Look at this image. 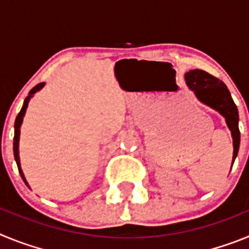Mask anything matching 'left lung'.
Listing matches in <instances>:
<instances>
[{
    "label": "left lung",
    "mask_w": 249,
    "mask_h": 249,
    "mask_svg": "<svg viewBox=\"0 0 249 249\" xmlns=\"http://www.w3.org/2000/svg\"><path fill=\"white\" fill-rule=\"evenodd\" d=\"M184 78H186L187 86L195 92L196 97L204 105L218 111L226 120L233 138V162L238 155L241 133L238 128V109L233 102L227 86L217 77L207 73L202 70H192L187 72Z\"/></svg>",
    "instance_id": "left-lung-1"
}]
</instances>
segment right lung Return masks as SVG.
<instances>
[{
	"instance_id": "right-lung-1",
	"label": "right lung",
	"mask_w": 249,
	"mask_h": 249,
	"mask_svg": "<svg viewBox=\"0 0 249 249\" xmlns=\"http://www.w3.org/2000/svg\"><path fill=\"white\" fill-rule=\"evenodd\" d=\"M43 86H45V82L42 83H38L37 86H35L34 89H31L30 92H28V96L26 97L25 102H23V106H22L21 111H19L18 116L16 117V121H15V137H13V155H15V160H16V163H17V167H18V172L19 175H21L22 179H23V182H25L26 184L28 186L27 181H26L25 178V175H23V172H22V168H21V163H19V155H18V142H19V128H21V124H22V121H23V117H25V113H26V109H27V106H28V102H30L31 97L34 96L35 93H36L37 91H39L41 89H43Z\"/></svg>"
}]
</instances>
